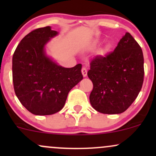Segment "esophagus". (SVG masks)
Wrapping results in <instances>:
<instances>
[{
	"mask_svg": "<svg viewBox=\"0 0 156 156\" xmlns=\"http://www.w3.org/2000/svg\"><path fill=\"white\" fill-rule=\"evenodd\" d=\"M81 73H82V74H83V77H87V69H86L85 67L82 68Z\"/></svg>",
	"mask_w": 156,
	"mask_h": 156,
	"instance_id": "esophagus-1",
	"label": "esophagus"
}]
</instances>
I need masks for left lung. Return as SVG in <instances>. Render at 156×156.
Masks as SVG:
<instances>
[{"label": "left lung", "instance_id": "1", "mask_svg": "<svg viewBox=\"0 0 156 156\" xmlns=\"http://www.w3.org/2000/svg\"><path fill=\"white\" fill-rule=\"evenodd\" d=\"M144 73L142 50L127 32L114 51L91 62L87 75L93 83L92 106L103 114L124 112L141 91Z\"/></svg>", "mask_w": 156, "mask_h": 156}]
</instances>
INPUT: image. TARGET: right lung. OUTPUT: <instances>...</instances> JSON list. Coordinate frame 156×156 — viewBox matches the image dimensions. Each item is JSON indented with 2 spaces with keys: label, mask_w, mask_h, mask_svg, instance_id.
Instances as JSON below:
<instances>
[{
  "label": "right lung",
  "mask_w": 156,
  "mask_h": 156,
  "mask_svg": "<svg viewBox=\"0 0 156 156\" xmlns=\"http://www.w3.org/2000/svg\"><path fill=\"white\" fill-rule=\"evenodd\" d=\"M58 34L51 26L34 30L20 41L12 58L16 96L35 115L62 110L68 93L83 79L81 64L66 68L46 54V44Z\"/></svg>",
  "instance_id": "add662e5"
}]
</instances>
